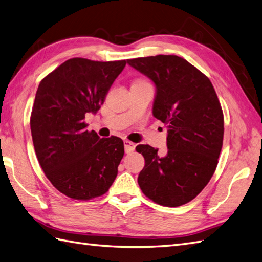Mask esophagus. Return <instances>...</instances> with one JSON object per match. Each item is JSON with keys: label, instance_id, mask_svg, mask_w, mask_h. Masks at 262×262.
Returning <instances> with one entry per match:
<instances>
[{"label": "esophagus", "instance_id": "34e87169", "mask_svg": "<svg viewBox=\"0 0 262 262\" xmlns=\"http://www.w3.org/2000/svg\"><path fill=\"white\" fill-rule=\"evenodd\" d=\"M135 148H136L135 143L131 142V141H129V140H124V150H125V152H126V154H130V152H132V151L135 150Z\"/></svg>", "mask_w": 262, "mask_h": 262}]
</instances>
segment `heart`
I'll use <instances>...</instances> for the list:
<instances>
[{
  "label": "heart",
  "mask_w": 262,
  "mask_h": 262,
  "mask_svg": "<svg viewBox=\"0 0 262 262\" xmlns=\"http://www.w3.org/2000/svg\"><path fill=\"white\" fill-rule=\"evenodd\" d=\"M140 82H143V80H136L135 83H140Z\"/></svg>",
  "instance_id": "1"
}]
</instances>
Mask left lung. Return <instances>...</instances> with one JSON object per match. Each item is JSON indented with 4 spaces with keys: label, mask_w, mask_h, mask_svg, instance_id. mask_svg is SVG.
<instances>
[{
    "label": "left lung",
    "mask_w": 262,
    "mask_h": 262,
    "mask_svg": "<svg viewBox=\"0 0 262 262\" xmlns=\"http://www.w3.org/2000/svg\"><path fill=\"white\" fill-rule=\"evenodd\" d=\"M156 85L152 114L168 127L167 155L139 144L144 158L138 184L162 206L177 207L194 200L216 169L224 119L214 87L204 74L175 55L127 59Z\"/></svg>",
    "instance_id": "obj_1"
}]
</instances>
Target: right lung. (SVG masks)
<instances>
[{
    "label": "right lung",
    "mask_w": 262,
    "mask_h": 262,
    "mask_svg": "<svg viewBox=\"0 0 262 262\" xmlns=\"http://www.w3.org/2000/svg\"><path fill=\"white\" fill-rule=\"evenodd\" d=\"M126 60L72 58L39 84L30 126L37 158L50 183L73 200L105 194L124 155L122 139L86 130V113H96Z\"/></svg>",
    "instance_id": "right-lung-1"
}]
</instances>
